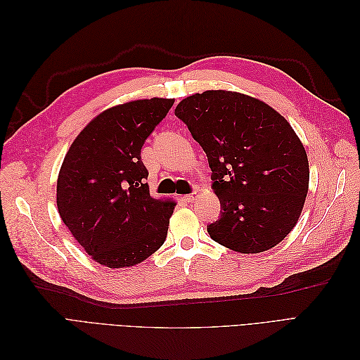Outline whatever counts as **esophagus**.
I'll use <instances>...</instances> for the list:
<instances>
[{"mask_svg":"<svg viewBox=\"0 0 360 360\" xmlns=\"http://www.w3.org/2000/svg\"><path fill=\"white\" fill-rule=\"evenodd\" d=\"M195 198H197V192H192L189 195H184V197H181V200L186 201V202H192Z\"/></svg>","mask_w":360,"mask_h":360,"instance_id":"34e87169","label":"esophagus"}]
</instances>
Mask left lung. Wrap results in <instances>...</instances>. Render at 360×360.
Here are the masks:
<instances>
[{"instance_id":"left-lung-1","label":"left lung","mask_w":360,"mask_h":360,"mask_svg":"<svg viewBox=\"0 0 360 360\" xmlns=\"http://www.w3.org/2000/svg\"><path fill=\"white\" fill-rule=\"evenodd\" d=\"M202 147L221 216L214 242L242 254L276 246L297 224L309 184L308 156L287 120L254 97L209 90L174 111Z\"/></svg>"}]
</instances>
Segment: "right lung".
<instances>
[{"instance_id":"right-lung-1","label":"right lung","mask_w":360,"mask_h":360,"mask_svg":"<svg viewBox=\"0 0 360 360\" xmlns=\"http://www.w3.org/2000/svg\"><path fill=\"white\" fill-rule=\"evenodd\" d=\"M172 105L155 97L110 108L84 127L63 160L58 213L99 264L135 266L165 242L176 202L150 197L141 148Z\"/></svg>"}]
</instances>
